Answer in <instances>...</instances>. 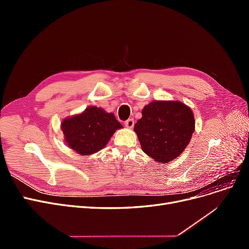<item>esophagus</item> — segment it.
I'll return each mask as SVG.
<instances>
[{"mask_svg": "<svg viewBox=\"0 0 249 249\" xmlns=\"http://www.w3.org/2000/svg\"><path fill=\"white\" fill-rule=\"evenodd\" d=\"M124 125L126 127H129V129H132V127L134 126V119L133 118H129L127 120H125Z\"/></svg>", "mask_w": 249, "mask_h": 249, "instance_id": "1", "label": "esophagus"}]
</instances>
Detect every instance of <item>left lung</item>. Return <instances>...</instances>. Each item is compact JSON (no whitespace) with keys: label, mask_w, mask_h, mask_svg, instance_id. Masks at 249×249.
Here are the masks:
<instances>
[{"label":"left lung","mask_w":249,"mask_h":249,"mask_svg":"<svg viewBox=\"0 0 249 249\" xmlns=\"http://www.w3.org/2000/svg\"><path fill=\"white\" fill-rule=\"evenodd\" d=\"M195 129L192 110L178 101H155L135 124L143 152L158 163L171 162L189 144Z\"/></svg>","instance_id":"8db88e82"}]
</instances>
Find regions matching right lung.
Returning a JSON list of instances; mask_svg holds the SVG:
<instances>
[{"instance_id": "add662e5", "label": "right lung", "mask_w": 249, "mask_h": 249, "mask_svg": "<svg viewBox=\"0 0 249 249\" xmlns=\"http://www.w3.org/2000/svg\"><path fill=\"white\" fill-rule=\"evenodd\" d=\"M124 127L113 113L90 106L80 114L64 118L61 130L66 144L79 155L88 156L107 145L116 130Z\"/></svg>"}]
</instances>
